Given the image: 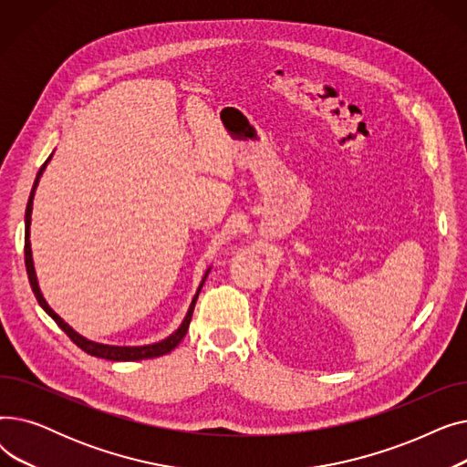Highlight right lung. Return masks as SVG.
Here are the masks:
<instances>
[{"mask_svg":"<svg viewBox=\"0 0 467 467\" xmlns=\"http://www.w3.org/2000/svg\"><path fill=\"white\" fill-rule=\"evenodd\" d=\"M53 157V155H51ZM51 157H48L45 162H43V166L39 168V171H37V176H36V182H34V187H32V192H30V199H28V206H26V215H24V223H26V234H24V261H26V273H28V278H30V285H32V291H34V296H36V299H37V303H39V306L53 317V320L58 324V327L73 340L76 342V345L83 350V352H87V354H90V356H96V358H104V359H111V361H136V359H150V358H159V356H164V354H168V352H171L174 350L180 342H182V338L185 337V333H187V329H189V324H191V317H192V310H194V305H196V299H199V293H201V289H202V285H204V282H206V278H208V273H210V268L206 271V275H204V278H202V282H201V285H199V289H196V296L192 297V301H191V305H189V310H187V314H185V317H183V322H182V326L171 333L170 337H166L164 340H161V342H155V345H145V347H111V345H102V342H94V340H88V338H85L83 335H79L76 329H71L62 317L48 306V303L45 301V297H43V293H41V289H39V284H37V276H36V268H34V259H32V246H30V223H32V206H34V194H36V187H37V183H39V178H41V174H43V170H45V166H47V162L51 161Z\"/></svg>","mask_w":467,"mask_h":467,"instance_id":"obj_1","label":"right lung"}]
</instances>
